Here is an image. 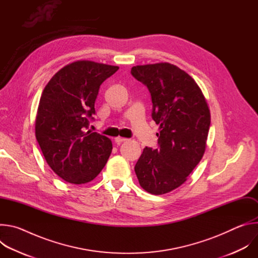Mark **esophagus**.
Instances as JSON below:
<instances>
[{
  "mask_svg": "<svg viewBox=\"0 0 258 258\" xmlns=\"http://www.w3.org/2000/svg\"><path fill=\"white\" fill-rule=\"evenodd\" d=\"M125 141H127V139H125V138H121V137L115 138V143H116V144H120V143L125 142Z\"/></svg>",
  "mask_w": 258,
  "mask_h": 258,
  "instance_id": "34e87169",
  "label": "esophagus"
}]
</instances>
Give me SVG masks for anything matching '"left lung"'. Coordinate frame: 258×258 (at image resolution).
<instances>
[{
    "mask_svg": "<svg viewBox=\"0 0 258 258\" xmlns=\"http://www.w3.org/2000/svg\"><path fill=\"white\" fill-rule=\"evenodd\" d=\"M131 72L148 88L159 124V148H144L135 171L145 191L163 195L181 186L202 159L210 110L197 83L173 64L137 65Z\"/></svg>",
    "mask_w": 258,
    "mask_h": 258,
    "instance_id": "8db88e82",
    "label": "left lung"
}]
</instances>
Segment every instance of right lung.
Listing matches in <instances>:
<instances>
[{
	"instance_id": "obj_1",
	"label": "right lung",
	"mask_w": 258,
	"mask_h": 258,
	"mask_svg": "<svg viewBox=\"0 0 258 258\" xmlns=\"http://www.w3.org/2000/svg\"><path fill=\"white\" fill-rule=\"evenodd\" d=\"M118 68L89 60L75 61L56 72L42 93L35 137L49 166L70 183L93 180L111 154V140L85 128L95 114L100 86Z\"/></svg>"
}]
</instances>
